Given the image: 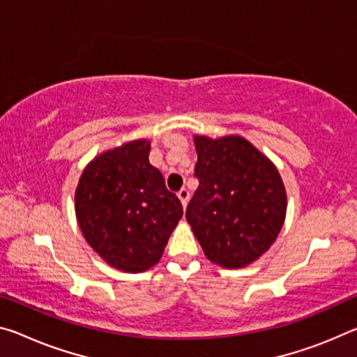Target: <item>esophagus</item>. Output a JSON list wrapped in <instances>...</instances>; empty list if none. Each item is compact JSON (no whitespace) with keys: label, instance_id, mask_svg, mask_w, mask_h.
<instances>
[{"label":"esophagus","instance_id":"34e87169","mask_svg":"<svg viewBox=\"0 0 357 357\" xmlns=\"http://www.w3.org/2000/svg\"><path fill=\"white\" fill-rule=\"evenodd\" d=\"M178 199H179L181 205H183V206L188 205V202H189V190L188 189H181L178 192Z\"/></svg>","mask_w":357,"mask_h":357}]
</instances>
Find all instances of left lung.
Listing matches in <instances>:
<instances>
[{"mask_svg":"<svg viewBox=\"0 0 357 357\" xmlns=\"http://www.w3.org/2000/svg\"><path fill=\"white\" fill-rule=\"evenodd\" d=\"M200 185L185 219L205 256L243 268L270 250L286 219L287 195L278 168L240 135H194Z\"/></svg>","mask_w":357,"mask_h":357,"instance_id":"1","label":"left lung"}]
</instances>
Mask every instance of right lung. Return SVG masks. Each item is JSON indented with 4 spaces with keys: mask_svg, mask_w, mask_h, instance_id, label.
Segmentation results:
<instances>
[{
    "mask_svg": "<svg viewBox=\"0 0 357 357\" xmlns=\"http://www.w3.org/2000/svg\"><path fill=\"white\" fill-rule=\"evenodd\" d=\"M151 141L133 139L87 163L75 192L84 238L107 265L141 273L160 260L183 218L179 199L149 163Z\"/></svg>",
    "mask_w": 357,
    "mask_h": 357,
    "instance_id": "add662e5",
    "label": "right lung"
}]
</instances>
